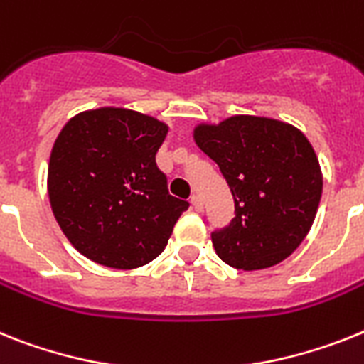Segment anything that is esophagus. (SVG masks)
I'll list each match as a JSON object with an SVG mask.
<instances>
[{"instance_id":"1","label":"esophagus","mask_w":364,"mask_h":364,"mask_svg":"<svg viewBox=\"0 0 364 364\" xmlns=\"http://www.w3.org/2000/svg\"><path fill=\"white\" fill-rule=\"evenodd\" d=\"M191 203H192V207H194V209H196V210L203 209V201H201V198L198 196V194H194V196L191 198Z\"/></svg>"}]
</instances>
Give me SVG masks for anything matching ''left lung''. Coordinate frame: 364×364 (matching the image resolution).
Listing matches in <instances>:
<instances>
[{"mask_svg":"<svg viewBox=\"0 0 364 364\" xmlns=\"http://www.w3.org/2000/svg\"><path fill=\"white\" fill-rule=\"evenodd\" d=\"M194 140L225 177L235 218L210 233L218 257L240 270L287 259L307 237L322 196V172L300 129L261 116L201 124Z\"/></svg>","mask_w":364,"mask_h":364,"instance_id":"8db88e82","label":"left lung"}]
</instances>
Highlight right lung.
Wrapping results in <instances>:
<instances>
[{
	"instance_id": "add662e5",
	"label": "right lung",
	"mask_w": 364,
	"mask_h": 364,
	"mask_svg": "<svg viewBox=\"0 0 364 364\" xmlns=\"http://www.w3.org/2000/svg\"><path fill=\"white\" fill-rule=\"evenodd\" d=\"M166 133L163 122L116 107L79 112L63 127L48 194L63 233L85 257L131 270L161 255L188 209L155 163Z\"/></svg>"
}]
</instances>
